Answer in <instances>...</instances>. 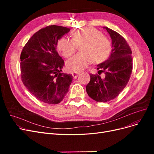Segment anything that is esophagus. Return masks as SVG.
Returning <instances> with one entry per match:
<instances>
[{"mask_svg": "<svg viewBox=\"0 0 154 154\" xmlns=\"http://www.w3.org/2000/svg\"><path fill=\"white\" fill-rule=\"evenodd\" d=\"M79 74V72H72V75L73 77H74V79H76L78 77Z\"/></svg>", "mask_w": 154, "mask_h": 154, "instance_id": "1", "label": "esophagus"}]
</instances>
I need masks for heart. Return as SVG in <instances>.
<instances>
[{
  "instance_id": "b5f03b06",
  "label": "heart",
  "mask_w": 154,
  "mask_h": 154,
  "mask_svg": "<svg viewBox=\"0 0 154 154\" xmlns=\"http://www.w3.org/2000/svg\"><path fill=\"white\" fill-rule=\"evenodd\" d=\"M72 39L62 37L57 44L59 51L65 57H69L80 47V53L66 62L67 68L73 72L84 70L90 63H99L106 60L110 54L112 45L109 39L94 28L75 30Z\"/></svg>"
}]
</instances>
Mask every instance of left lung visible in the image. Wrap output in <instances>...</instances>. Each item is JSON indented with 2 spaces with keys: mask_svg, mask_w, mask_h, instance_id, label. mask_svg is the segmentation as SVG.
Here are the masks:
<instances>
[{
  "mask_svg": "<svg viewBox=\"0 0 154 154\" xmlns=\"http://www.w3.org/2000/svg\"><path fill=\"white\" fill-rule=\"evenodd\" d=\"M112 39V49L109 58L97 65L98 74L103 72L102 79L91 74L86 91L91 99L100 102L114 99L127 85L132 71V51L125 39L117 32L103 27Z\"/></svg>",
  "mask_w": 154,
  "mask_h": 154,
  "instance_id": "obj_1",
  "label": "left lung"
}]
</instances>
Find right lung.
<instances>
[{"label": "right lung", "mask_w": 154, "mask_h": 154, "mask_svg": "<svg viewBox=\"0 0 154 154\" xmlns=\"http://www.w3.org/2000/svg\"><path fill=\"white\" fill-rule=\"evenodd\" d=\"M70 30L55 25L40 29L31 37L22 51L23 84L44 103H60L69 92L73 80L72 75L61 73L64 61L56 51L58 40Z\"/></svg>", "instance_id": "1"}]
</instances>
